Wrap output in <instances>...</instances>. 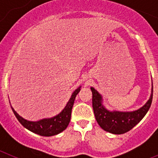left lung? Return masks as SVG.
<instances>
[{"instance_id": "8db88e82", "label": "left lung", "mask_w": 158, "mask_h": 158, "mask_svg": "<svg viewBox=\"0 0 158 158\" xmlns=\"http://www.w3.org/2000/svg\"><path fill=\"white\" fill-rule=\"evenodd\" d=\"M93 93V107L96 119L100 127L115 135H121L131 131L142 120L150 109L153 100V83L150 97L144 106L134 111H110L102 104V96L94 88Z\"/></svg>"}]
</instances>
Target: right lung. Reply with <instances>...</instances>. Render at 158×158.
<instances>
[{
    "label": "right lung",
    "instance_id": "add662e5",
    "mask_svg": "<svg viewBox=\"0 0 158 158\" xmlns=\"http://www.w3.org/2000/svg\"><path fill=\"white\" fill-rule=\"evenodd\" d=\"M80 90L81 86L73 93L72 96L67 103L65 108L58 115L52 117V118H43L40 121L31 122V121L26 120L21 116H19V115H18L17 112L13 109L12 106H11V107H12V111H13L14 115H16L18 121L25 128H27V130H29L33 133H35L37 135H41V136H53V135H56L62 132L64 130L66 129V127L69 125L73 103H74L76 96L80 92Z\"/></svg>",
    "mask_w": 158,
    "mask_h": 158
}]
</instances>
